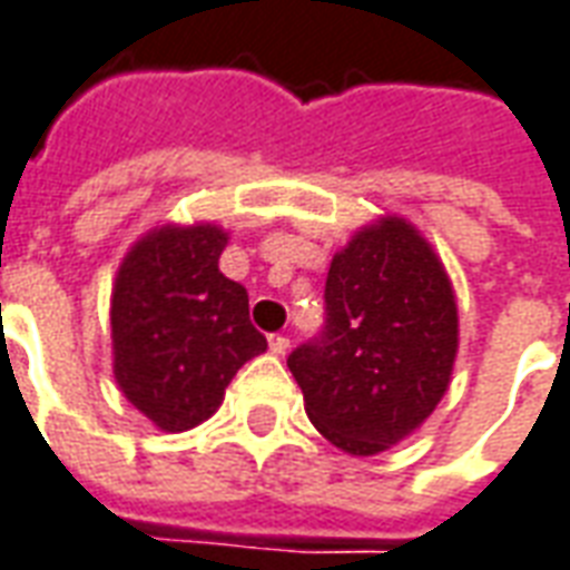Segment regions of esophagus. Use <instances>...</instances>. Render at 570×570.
<instances>
[{
  "label": "esophagus",
  "instance_id": "34e87169",
  "mask_svg": "<svg viewBox=\"0 0 570 570\" xmlns=\"http://www.w3.org/2000/svg\"><path fill=\"white\" fill-rule=\"evenodd\" d=\"M288 336H282V334H273L269 336V352H273V355H285V352H288Z\"/></svg>",
  "mask_w": 570,
  "mask_h": 570
}]
</instances>
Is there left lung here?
<instances>
[{
	"mask_svg": "<svg viewBox=\"0 0 570 570\" xmlns=\"http://www.w3.org/2000/svg\"><path fill=\"white\" fill-rule=\"evenodd\" d=\"M325 331L288 367L336 450L380 455L422 428L452 380L459 306L446 267L401 215L364 224L331 261Z\"/></svg>",
	"mask_w": 570,
	"mask_h": 570,
	"instance_id": "8db88e82",
	"label": "left lung"
}]
</instances>
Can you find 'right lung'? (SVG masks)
<instances>
[{
	"label": "right lung",
	"instance_id": "1",
	"mask_svg": "<svg viewBox=\"0 0 570 570\" xmlns=\"http://www.w3.org/2000/svg\"><path fill=\"white\" fill-rule=\"evenodd\" d=\"M227 239L209 222L160 224L132 243L115 276V382L166 434L206 422L236 371L267 348L248 322V291L218 269Z\"/></svg>",
	"mask_w": 570,
	"mask_h": 570
}]
</instances>
